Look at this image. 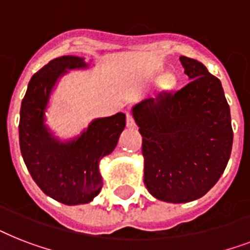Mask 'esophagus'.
<instances>
[{"label": "esophagus", "mask_w": 250, "mask_h": 250, "mask_svg": "<svg viewBox=\"0 0 250 250\" xmlns=\"http://www.w3.org/2000/svg\"><path fill=\"white\" fill-rule=\"evenodd\" d=\"M125 125H127V127L128 128H135V121H133V117H132V114L131 113H125Z\"/></svg>", "instance_id": "1"}]
</instances>
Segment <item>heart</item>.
I'll return each instance as SVG.
<instances>
[{"mask_svg":"<svg viewBox=\"0 0 250 250\" xmlns=\"http://www.w3.org/2000/svg\"><path fill=\"white\" fill-rule=\"evenodd\" d=\"M178 84V78L175 75L174 72H167L161 76L160 79V88L164 92H170Z\"/></svg>","mask_w":250,"mask_h":250,"instance_id":"b5f03b06","label":"heart"}]
</instances>
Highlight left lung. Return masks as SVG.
<instances>
[{
	"label": "left lung",
	"mask_w": 250,
	"mask_h": 250,
	"mask_svg": "<svg viewBox=\"0 0 250 250\" xmlns=\"http://www.w3.org/2000/svg\"><path fill=\"white\" fill-rule=\"evenodd\" d=\"M180 62L189 83L132 109L143 136L145 187L161 201L174 204L197 200L215 186L233 139L219 79L198 61L182 56Z\"/></svg>",
	"instance_id": "left-lung-1"
}]
</instances>
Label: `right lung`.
<instances>
[{
    "instance_id": "add662e5",
    "label": "right lung",
    "mask_w": 250,
    "mask_h": 250,
    "mask_svg": "<svg viewBox=\"0 0 250 250\" xmlns=\"http://www.w3.org/2000/svg\"><path fill=\"white\" fill-rule=\"evenodd\" d=\"M85 66L83 58L74 56L50 61L31 78L21 107L19 144L25 166L40 189L64 205L88 204L100 193V160L113 152L125 127V115L118 113L92 122L68 144L48 132L44 110L53 85L67 68Z\"/></svg>"
}]
</instances>
